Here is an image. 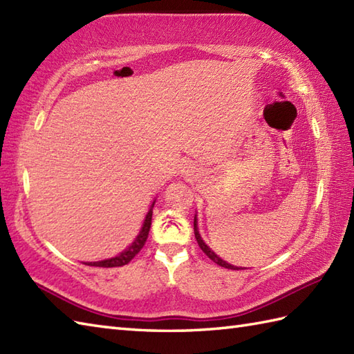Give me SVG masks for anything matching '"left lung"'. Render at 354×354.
Here are the masks:
<instances>
[{"label":"left lung","mask_w":354,"mask_h":354,"mask_svg":"<svg viewBox=\"0 0 354 354\" xmlns=\"http://www.w3.org/2000/svg\"><path fill=\"white\" fill-rule=\"evenodd\" d=\"M194 232H195V239H197V242H198V245H200V248L204 251V254H206L209 259H212V261H214L215 263H218L219 266H223V268H229V270H239L238 266H233V265H230V263H227L225 261H223L221 257H218L214 251H212L206 243L203 242V239H201V236H200V233H198V229H197V219H194Z\"/></svg>","instance_id":"1"}]
</instances>
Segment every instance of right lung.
<instances>
[{
	"label": "right lung",
	"instance_id": "1",
	"mask_svg": "<svg viewBox=\"0 0 354 354\" xmlns=\"http://www.w3.org/2000/svg\"><path fill=\"white\" fill-rule=\"evenodd\" d=\"M154 206V204H153ZM153 206L151 209L148 210V215L145 216V223L142 225V230H140L139 236L135 239V242L131 243V245L124 250L121 254H118L116 257L112 259H107V261H101V262H89V263H84V265H91V266H103V268H113V266H122V265H127L133 257H135L142 247L145 245L147 238H148V233H150V227H151V216H153Z\"/></svg>",
	"mask_w": 354,
	"mask_h": 354
}]
</instances>
